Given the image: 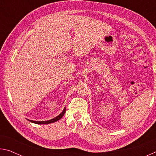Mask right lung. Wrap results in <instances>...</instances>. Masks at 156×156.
Returning <instances> with one entry per match:
<instances>
[{
	"label": "right lung",
	"mask_w": 156,
	"mask_h": 156,
	"mask_svg": "<svg viewBox=\"0 0 156 156\" xmlns=\"http://www.w3.org/2000/svg\"><path fill=\"white\" fill-rule=\"evenodd\" d=\"M65 107L64 108V109L62 112V113H60V114L56 116V118H53V119H51L49 120H47V121H34V120H28L29 121H30L31 122H33V123H35V124H38V125H46V124H49V123H52V122H56V121L59 120L60 118H61L63 115H64L65 113Z\"/></svg>",
	"instance_id": "add662e5"
}]
</instances>
